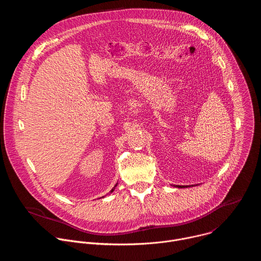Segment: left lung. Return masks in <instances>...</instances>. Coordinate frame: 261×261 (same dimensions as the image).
Wrapping results in <instances>:
<instances>
[{
    "instance_id": "1",
    "label": "left lung",
    "mask_w": 261,
    "mask_h": 261,
    "mask_svg": "<svg viewBox=\"0 0 261 261\" xmlns=\"http://www.w3.org/2000/svg\"><path fill=\"white\" fill-rule=\"evenodd\" d=\"M176 187H179V188H182V187H180V186H176Z\"/></svg>"
}]
</instances>
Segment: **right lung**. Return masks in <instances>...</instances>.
I'll list each match as a JSON object with an SVG mask.
<instances>
[{
	"label": "right lung",
	"mask_w": 261,
	"mask_h": 261,
	"mask_svg": "<svg viewBox=\"0 0 261 261\" xmlns=\"http://www.w3.org/2000/svg\"><path fill=\"white\" fill-rule=\"evenodd\" d=\"M116 187H117V185H116V186H115V188H116ZM115 188H114V189H113V190H111V191H110V192H113V191H114V190H115Z\"/></svg>",
	"instance_id": "1"
}]
</instances>
